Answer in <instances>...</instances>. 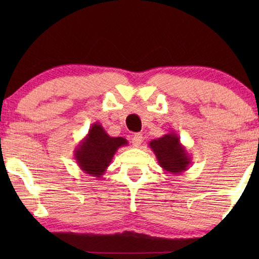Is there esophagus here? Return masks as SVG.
I'll return each instance as SVG.
<instances>
[{
	"label": "esophagus",
	"mask_w": 259,
	"mask_h": 259,
	"mask_svg": "<svg viewBox=\"0 0 259 259\" xmlns=\"http://www.w3.org/2000/svg\"><path fill=\"white\" fill-rule=\"evenodd\" d=\"M141 143H143V136H141L140 133H137L134 134L132 137V145L134 147H139Z\"/></svg>",
	"instance_id": "esophagus-1"
}]
</instances>
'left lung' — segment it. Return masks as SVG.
<instances>
[{
  "label": "left lung",
  "instance_id": "1",
  "mask_svg": "<svg viewBox=\"0 0 259 259\" xmlns=\"http://www.w3.org/2000/svg\"><path fill=\"white\" fill-rule=\"evenodd\" d=\"M148 146L155 154L159 166L165 172L179 176L191 165L190 154L180 143V138L177 133H168L151 140Z\"/></svg>",
  "mask_w": 259,
  "mask_h": 259
}]
</instances>
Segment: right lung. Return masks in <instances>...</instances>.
I'll return each instance as SVG.
<instances>
[{
    "mask_svg": "<svg viewBox=\"0 0 259 259\" xmlns=\"http://www.w3.org/2000/svg\"><path fill=\"white\" fill-rule=\"evenodd\" d=\"M127 144V140L121 137H109L100 123L94 122L74 150V159L84 173L101 178L116 151Z\"/></svg>",
    "mask_w": 259,
    "mask_h": 259,
    "instance_id": "1",
    "label": "right lung"
}]
</instances>
